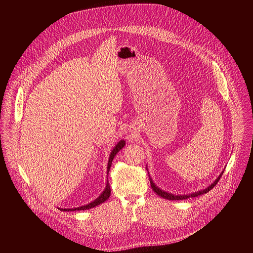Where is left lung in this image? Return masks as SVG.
I'll list each match as a JSON object with an SVG mask.
<instances>
[{"mask_svg": "<svg viewBox=\"0 0 253 253\" xmlns=\"http://www.w3.org/2000/svg\"><path fill=\"white\" fill-rule=\"evenodd\" d=\"M222 174H223V172H222V173L219 175V177H218L217 179H216L215 181H214L209 187H207L206 189H204V190H202V191H199V192H195V193L189 194V195H173V194L167 193V192L162 191L161 189H159V188L153 183L152 179H151L150 177H149V180H150V184H151V187H152L153 191H154L157 195L161 196L162 198H165V199H168V200H184V199H187V198H190V197H197V196H199V195L205 194V193H207L208 191H210L216 184H217V182L220 180V177L222 176Z\"/></svg>", "mask_w": 253, "mask_h": 253, "instance_id": "obj_1", "label": "left lung"}]
</instances>
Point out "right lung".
<instances>
[{"label":"right lung","instance_id":"1","mask_svg":"<svg viewBox=\"0 0 253 253\" xmlns=\"http://www.w3.org/2000/svg\"><path fill=\"white\" fill-rule=\"evenodd\" d=\"M125 145V141L124 140H121L117 145L114 147V149L112 150L111 154H110V157H109V161H108V167H107V171L109 172L110 170V167H111V164H112V161H113V158L115 157V155L124 147ZM110 194H111V189H110V185L109 183H108L107 181V184H106V188L105 190L102 192V194L97 198L95 199L93 202L87 204V205H84V206H81V207H78V208H72V209H61V210H64V211H75V210H86V209H90V208H93L103 202H105L108 198L110 197Z\"/></svg>","mask_w":253,"mask_h":253}]
</instances>
